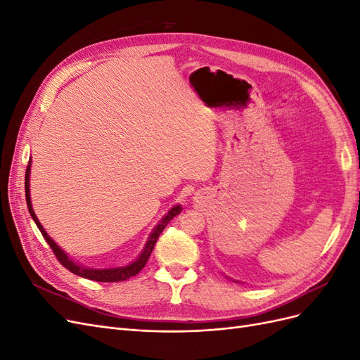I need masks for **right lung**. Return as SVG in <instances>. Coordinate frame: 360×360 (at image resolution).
<instances>
[{
	"mask_svg": "<svg viewBox=\"0 0 360 360\" xmlns=\"http://www.w3.org/2000/svg\"><path fill=\"white\" fill-rule=\"evenodd\" d=\"M30 169H31V160L28 163L27 167V172H25V198H27V205H28V212L32 217V221L36 222L37 228L40 230L41 236L45 237V240L48 242V245L51 246V249L53 250V254H56L57 259L60 261V263L66 267L68 270H70L73 275H78L81 278H86V279H91V281H97V282H120V281H126L129 278H132L135 275H138L141 270H143V267L146 266V263L150 258V254L151 250H153L158 238L160 236V233L163 231V228H165L168 225V222L172 219L174 216H177L180 212H181V205H174L172 209L162 217V221L156 225V228L153 230V233H151L147 238V243L143 249V252L139 254V257L134 261V263H130L127 266H123V267H112V269H90V267H84V266H79L78 263H75V261H72L66 252H63V249H60L57 246V243L52 240V238L48 236V233L45 231V228L41 226V224L39 222L37 216L34 213V210H32V205H31V195H30Z\"/></svg>",
	"mask_w": 360,
	"mask_h": 360,
	"instance_id": "add662e5",
	"label": "right lung"
}]
</instances>
